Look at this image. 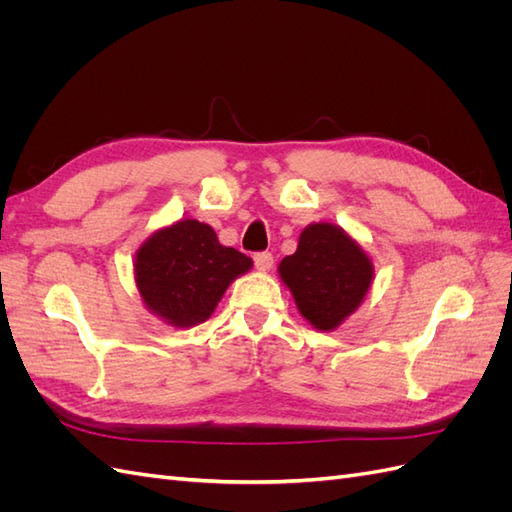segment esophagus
I'll list each match as a JSON object with an SVG mask.
<instances>
[{
	"label": "esophagus",
	"instance_id": "obj_1",
	"mask_svg": "<svg viewBox=\"0 0 512 512\" xmlns=\"http://www.w3.org/2000/svg\"><path fill=\"white\" fill-rule=\"evenodd\" d=\"M254 265L258 271H269L273 267V254L271 252L254 254Z\"/></svg>",
	"mask_w": 512,
	"mask_h": 512
}]
</instances>
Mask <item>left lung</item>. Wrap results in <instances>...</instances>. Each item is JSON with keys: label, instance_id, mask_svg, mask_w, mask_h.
I'll return each mask as SVG.
<instances>
[{"label": "left lung", "instance_id": "8db88e82", "mask_svg": "<svg viewBox=\"0 0 512 512\" xmlns=\"http://www.w3.org/2000/svg\"><path fill=\"white\" fill-rule=\"evenodd\" d=\"M301 316L320 331H333L363 303L374 265L363 247L335 224H309L299 247L280 262Z\"/></svg>", "mask_w": 512, "mask_h": 512}]
</instances>
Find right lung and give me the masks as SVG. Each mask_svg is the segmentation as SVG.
<instances>
[{
    "mask_svg": "<svg viewBox=\"0 0 512 512\" xmlns=\"http://www.w3.org/2000/svg\"><path fill=\"white\" fill-rule=\"evenodd\" d=\"M252 269V258L224 247L209 224L179 220L138 247L134 280L151 314L170 327L205 322L235 277Z\"/></svg>",
    "mask_w": 512,
    "mask_h": 512,
    "instance_id": "obj_1",
    "label": "right lung"
}]
</instances>
